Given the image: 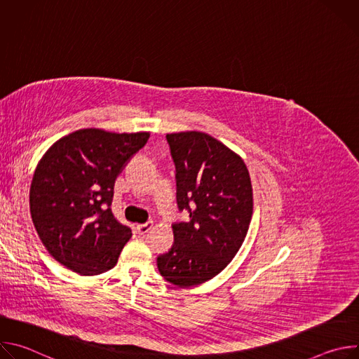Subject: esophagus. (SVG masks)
<instances>
[{"instance_id":"1","label":"esophagus","mask_w":359,"mask_h":359,"mask_svg":"<svg viewBox=\"0 0 359 359\" xmlns=\"http://www.w3.org/2000/svg\"><path fill=\"white\" fill-rule=\"evenodd\" d=\"M151 227H153V223H151V222H147V223H144V224H139V226L136 227V231H137V234H146V233H149V231L151 230Z\"/></svg>"}]
</instances>
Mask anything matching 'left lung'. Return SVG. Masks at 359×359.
Listing matches in <instances>:
<instances>
[{"label":"left lung","mask_w":359,"mask_h":359,"mask_svg":"<svg viewBox=\"0 0 359 359\" xmlns=\"http://www.w3.org/2000/svg\"><path fill=\"white\" fill-rule=\"evenodd\" d=\"M176 165V198L189 220L173 224L175 243L158 257L165 280L177 287L206 283L240 250L252 216L248 169L236 151L213 136L168 133Z\"/></svg>","instance_id":"1"}]
</instances>
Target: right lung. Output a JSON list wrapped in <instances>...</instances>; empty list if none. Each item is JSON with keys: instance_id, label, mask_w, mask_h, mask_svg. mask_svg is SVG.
<instances>
[{"instance_id": "1", "label": "right lung", "mask_w": 359, "mask_h": 359, "mask_svg": "<svg viewBox=\"0 0 359 359\" xmlns=\"http://www.w3.org/2000/svg\"><path fill=\"white\" fill-rule=\"evenodd\" d=\"M149 136L86 128L43 153L29 187V212L42 244L60 264L81 276L116 266L132 233L111 212L114 184ZM102 203L109 204L107 211Z\"/></svg>"}]
</instances>
